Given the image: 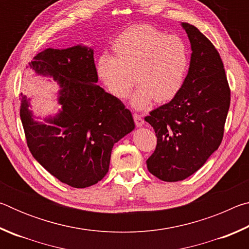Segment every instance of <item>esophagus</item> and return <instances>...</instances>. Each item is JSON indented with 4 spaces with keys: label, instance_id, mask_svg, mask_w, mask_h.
Wrapping results in <instances>:
<instances>
[{
    "label": "esophagus",
    "instance_id": "obj_1",
    "mask_svg": "<svg viewBox=\"0 0 249 249\" xmlns=\"http://www.w3.org/2000/svg\"><path fill=\"white\" fill-rule=\"evenodd\" d=\"M134 121H135V124H136L137 127H142V126L145 123L142 116L140 114H134Z\"/></svg>",
    "mask_w": 249,
    "mask_h": 249
}]
</instances>
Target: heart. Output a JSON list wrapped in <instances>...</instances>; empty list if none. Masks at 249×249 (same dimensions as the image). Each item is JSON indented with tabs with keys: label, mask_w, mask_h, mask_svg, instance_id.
<instances>
[{
	"label": "heart",
	"mask_w": 249,
	"mask_h": 249,
	"mask_svg": "<svg viewBox=\"0 0 249 249\" xmlns=\"http://www.w3.org/2000/svg\"><path fill=\"white\" fill-rule=\"evenodd\" d=\"M114 53L102 52L95 59V73L114 98L130 95L135 109H145L157 100L167 102L182 89L190 67V50L179 36L167 35L146 24L133 25L113 41Z\"/></svg>",
	"instance_id": "1"
}]
</instances>
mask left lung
<instances>
[{
	"instance_id": "obj_1",
	"label": "left lung",
	"mask_w": 249,
	"mask_h": 249,
	"mask_svg": "<svg viewBox=\"0 0 249 249\" xmlns=\"http://www.w3.org/2000/svg\"><path fill=\"white\" fill-rule=\"evenodd\" d=\"M181 27L187 33L192 52L184 84L169 103L145 117L157 136L147 168L167 182L187 179L218 148L231 103L217 50L196 26L181 23Z\"/></svg>"
}]
</instances>
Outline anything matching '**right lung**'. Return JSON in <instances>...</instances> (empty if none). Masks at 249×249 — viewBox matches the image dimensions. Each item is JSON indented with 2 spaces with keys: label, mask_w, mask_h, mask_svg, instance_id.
Returning a JSON list of instances; mask_svg holds the SVG:
<instances>
[{
  "label": "right lung",
  "mask_w": 249,
  "mask_h": 249,
  "mask_svg": "<svg viewBox=\"0 0 249 249\" xmlns=\"http://www.w3.org/2000/svg\"><path fill=\"white\" fill-rule=\"evenodd\" d=\"M94 50L87 45L47 48L27 69L58 84L56 114L38 121L31 98L20 94V120L33 157L73 188L98 183L107 174L115 142L135 128L129 109L98 86Z\"/></svg>",
  "instance_id": "add662e5"
}]
</instances>
